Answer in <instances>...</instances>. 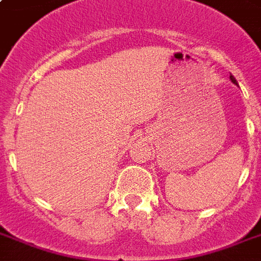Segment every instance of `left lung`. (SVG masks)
Wrapping results in <instances>:
<instances>
[{
    "label": "left lung",
    "instance_id": "obj_1",
    "mask_svg": "<svg viewBox=\"0 0 261 261\" xmlns=\"http://www.w3.org/2000/svg\"><path fill=\"white\" fill-rule=\"evenodd\" d=\"M230 80H231V83L237 85V81H236V79H234V77H233V75H230Z\"/></svg>",
    "mask_w": 261,
    "mask_h": 261
}]
</instances>
